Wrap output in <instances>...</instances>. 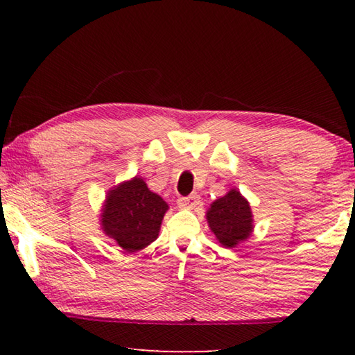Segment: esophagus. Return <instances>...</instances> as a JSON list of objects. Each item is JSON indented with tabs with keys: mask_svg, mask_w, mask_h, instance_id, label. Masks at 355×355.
I'll use <instances>...</instances> for the list:
<instances>
[{
	"mask_svg": "<svg viewBox=\"0 0 355 355\" xmlns=\"http://www.w3.org/2000/svg\"><path fill=\"white\" fill-rule=\"evenodd\" d=\"M199 194H191L188 197H180L177 203L180 208H196L197 203H199Z\"/></svg>",
	"mask_w": 355,
	"mask_h": 355,
	"instance_id": "obj_1",
	"label": "esophagus"
}]
</instances>
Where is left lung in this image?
<instances>
[{"label": "left lung", "instance_id": "8db88e82", "mask_svg": "<svg viewBox=\"0 0 355 355\" xmlns=\"http://www.w3.org/2000/svg\"><path fill=\"white\" fill-rule=\"evenodd\" d=\"M208 225L225 248L235 245L252 232V211L248 200L236 189L213 202L207 213Z\"/></svg>", "mask_w": 355, "mask_h": 355}]
</instances>
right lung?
Instances as JSON below:
<instances>
[{"mask_svg": "<svg viewBox=\"0 0 355 355\" xmlns=\"http://www.w3.org/2000/svg\"><path fill=\"white\" fill-rule=\"evenodd\" d=\"M167 203L150 191L142 178L119 184L107 196L101 225L127 252H137L158 238Z\"/></svg>", "mask_w": 355, "mask_h": 355, "instance_id": "add662e5", "label": "right lung"}]
</instances>
